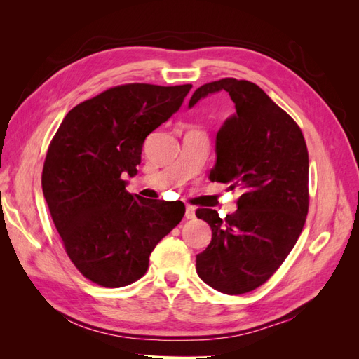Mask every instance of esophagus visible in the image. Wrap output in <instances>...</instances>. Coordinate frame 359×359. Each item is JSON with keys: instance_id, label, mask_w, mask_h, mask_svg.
Here are the masks:
<instances>
[{"instance_id": "obj_1", "label": "esophagus", "mask_w": 359, "mask_h": 359, "mask_svg": "<svg viewBox=\"0 0 359 359\" xmlns=\"http://www.w3.org/2000/svg\"><path fill=\"white\" fill-rule=\"evenodd\" d=\"M186 219L187 220L196 219V210H194V206H191V205L186 206Z\"/></svg>"}]
</instances>
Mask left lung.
Instances as JSON below:
<instances>
[{
	"label": "left lung",
	"instance_id": "8db88e82",
	"mask_svg": "<svg viewBox=\"0 0 359 359\" xmlns=\"http://www.w3.org/2000/svg\"><path fill=\"white\" fill-rule=\"evenodd\" d=\"M219 91L229 93L236 112L217 133L210 180L243 194L226 219L196 211L212 231L196 271L212 289L241 295L264 285L297 244L309 212V153L298 124L253 82L205 83L189 107Z\"/></svg>",
	"mask_w": 359,
	"mask_h": 359
}]
</instances>
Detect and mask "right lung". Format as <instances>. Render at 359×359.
Instances as JSON below:
<instances>
[{"label": "right lung", "instance_id": "add662e5", "mask_svg": "<svg viewBox=\"0 0 359 359\" xmlns=\"http://www.w3.org/2000/svg\"><path fill=\"white\" fill-rule=\"evenodd\" d=\"M191 85L127 83L74 106L49 145L41 187L64 248L81 274L104 287L142 277L149 255L186 212L130 194L145 137L178 112Z\"/></svg>", "mask_w": 359, "mask_h": 359}]
</instances>
